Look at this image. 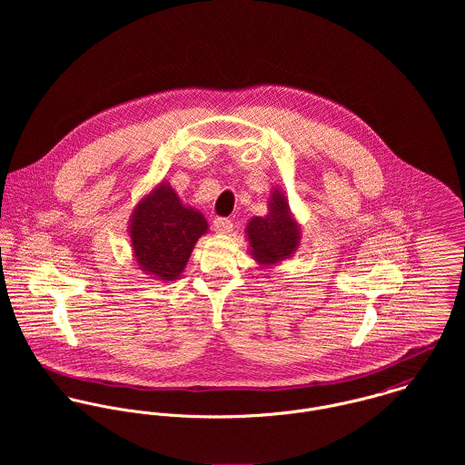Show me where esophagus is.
Returning <instances> with one entry per match:
<instances>
[{
    "mask_svg": "<svg viewBox=\"0 0 465 465\" xmlns=\"http://www.w3.org/2000/svg\"><path fill=\"white\" fill-rule=\"evenodd\" d=\"M214 231L216 234H231L232 232V222L227 218H216L214 220Z\"/></svg>",
    "mask_w": 465,
    "mask_h": 465,
    "instance_id": "1",
    "label": "esophagus"
}]
</instances>
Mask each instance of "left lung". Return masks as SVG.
Instances as JSON below:
<instances>
[{"instance_id": "8db88e82", "label": "left lung", "mask_w": 465, "mask_h": 465, "mask_svg": "<svg viewBox=\"0 0 465 465\" xmlns=\"http://www.w3.org/2000/svg\"><path fill=\"white\" fill-rule=\"evenodd\" d=\"M266 200L268 213L265 216H252L247 222L245 234L252 260L262 266L272 268L297 252L302 232L282 188H272Z\"/></svg>"}]
</instances>
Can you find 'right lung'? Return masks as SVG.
Listing matches in <instances>:
<instances>
[{
  "label": "right lung",
  "mask_w": 465,
  "mask_h": 465,
  "mask_svg": "<svg viewBox=\"0 0 465 465\" xmlns=\"http://www.w3.org/2000/svg\"><path fill=\"white\" fill-rule=\"evenodd\" d=\"M207 231L209 223L199 209L186 205L170 183L161 181L137 200L129 220L137 268L163 282L179 279Z\"/></svg>",
  "instance_id": "right-lung-1"
}]
</instances>
